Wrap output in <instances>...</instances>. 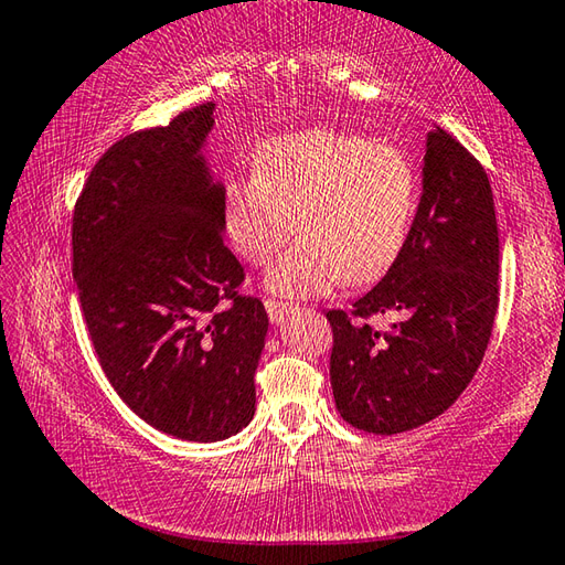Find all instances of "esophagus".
Wrapping results in <instances>:
<instances>
[{
    "label": "esophagus",
    "mask_w": 565,
    "mask_h": 565,
    "mask_svg": "<svg viewBox=\"0 0 565 565\" xmlns=\"http://www.w3.org/2000/svg\"><path fill=\"white\" fill-rule=\"evenodd\" d=\"M264 306H266V313H269V318H271V323H281L284 318H286V313L291 311V306H289V303H284V301H271V299H266V301H264Z\"/></svg>",
    "instance_id": "1"
}]
</instances>
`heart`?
<instances>
[{"mask_svg": "<svg viewBox=\"0 0 565 565\" xmlns=\"http://www.w3.org/2000/svg\"><path fill=\"white\" fill-rule=\"evenodd\" d=\"M417 172L403 150L341 130L281 136L256 150L254 172L227 182L222 227L244 262L264 264L266 289L311 299L348 279H381L403 254L417 210Z\"/></svg>", "mask_w": 565, "mask_h": 565, "instance_id": "obj_1", "label": "heart"}]
</instances>
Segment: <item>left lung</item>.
I'll use <instances>...</instances> for the list:
<instances>
[{"mask_svg":"<svg viewBox=\"0 0 565 565\" xmlns=\"http://www.w3.org/2000/svg\"><path fill=\"white\" fill-rule=\"evenodd\" d=\"M499 230L484 168L435 126L423 194L399 259L353 311H328L331 385L345 423L397 435L455 403L484 358L499 309ZM397 315L387 332L366 318Z\"/></svg>","mask_w":565,"mask_h":565,"instance_id":"left-lung-1","label":"left lung"}]
</instances>
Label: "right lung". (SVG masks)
Listing matches in <instances>:
<instances>
[{
  "mask_svg": "<svg viewBox=\"0 0 565 565\" xmlns=\"http://www.w3.org/2000/svg\"><path fill=\"white\" fill-rule=\"evenodd\" d=\"M217 104L118 140L74 210V279L96 355L122 403L160 433L220 443L256 407L269 316L239 296L207 140Z\"/></svg>",
  "mask_w": 565,
  "mask_h": 565,
  "instance_id": "1",
  "label": "right lung"
}]
</instances>
